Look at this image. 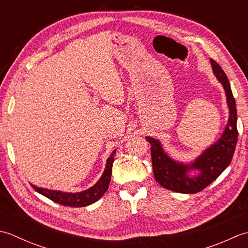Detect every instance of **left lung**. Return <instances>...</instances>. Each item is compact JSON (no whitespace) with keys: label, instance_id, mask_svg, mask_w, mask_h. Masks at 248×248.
<instances>
[{"label":"left lung","instance_id":"obj_1","mask_svg":"<svg viewBox=\"0 0 248 248\" xmlns=\"http://www.w3.org/2000/svg\"><path fill=\"white\" fill-rule=\"evenodd\" d=\"M214 75L223 84L229 107V120L221 137L204 150L193 163L183 164L170 158L159 140L146 137L151 144V155L155 180L163 187L182 194H195L204 189L229 166L237 142L236 108L229 80L218 64L211 59ZM197 170L199 174L190 176L189 171Z\"/></svg>","mask_w":248,"mask_h":248}]
</instances>
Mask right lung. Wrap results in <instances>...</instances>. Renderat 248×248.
<instances>
[{
  "mask_svg": "<svg viewBox=\"0 0 248 248\" xmlns=\"http://www.w3.org/2000/svg\"><path fill=\"white\" fill-rule=\"evenodd\" d=\"M114 154L115 150L107 159V164H106V168L104 170L103 175L100 176V179L96 182V184L94 186H92V187H90L87 190L80 191V193H63V191L60 190L42 188L37 187V186H35L33 184L31 185L37 193L42 194L43 196L47 197V198L57 202L59 204L70 206V208H81V206L90 205L102 198L103 195L107 191L109 187L111 174H112Z\"/></svg>",
  "mask_w": 248,
  "mask_h": 248,
  "instance_id": "add662e5",
  "label": "right lung"
}]
</instances>
